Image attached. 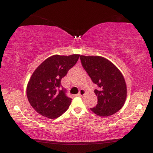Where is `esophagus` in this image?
<instances>
[{"label":"esophagus","instance_id":"34e87169","mask_svg":"<svg viewBox=\"0 0 153 153\" xmlns=\"http://www.w3.org/2000/svg\"><path fill=\"white\" fill-rule=\"evenodd\" d=\"M85 90L84 89H81L79 90V92L78 93V94H77V97H82V96H84L85 94Z\"/></svg>","mask_w":153,"mask_h":153}]
</instances>
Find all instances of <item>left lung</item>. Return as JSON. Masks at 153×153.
I'll list each match as a JSON object with an SVG mask.
<instances>
[{"mask_svg": "<svg viewBox=\"0 0 153 153\" xmlns=\"http://www.w3.org/2000/svg\"><path fill=\"white\" fill-rule=\"evenodd\" d=\"M84 69L98 88L94 93L98 104L90 109L95 114L108 117L120 111L125 103L127 87L121 71L108 59L100 56H80Z\"/></svg>", "mask_w": 153, "mask_h": 153, "instance_id": "8db88e82", "label": "left lung"}]
</instances>
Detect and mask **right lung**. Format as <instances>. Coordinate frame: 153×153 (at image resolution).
Returning <instances> with one entry per match:
<instances>
[{
  "instance_id": "add662e5",
  "label": "right lung",
  "mask_w": 153,
  "mask_h": 153,
  "mask_svg": "<svg viewBox=\"0 0 153 153\" xmlns=\"http://www.w3.org/2000/svg\"><path fill=\"white\" fill-rule=\"evenodd\" d=\"M79 55L51 56L41 63L31 76L27 86V97L31 106L41 115L57 118L68 109L71 98L61 88V81L72 68Z\"/></svg>"
}]
</instances>
